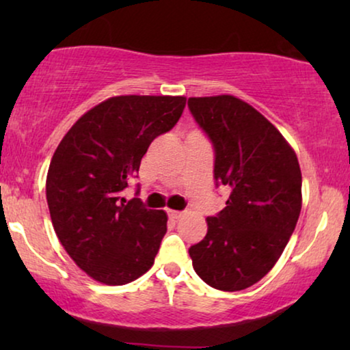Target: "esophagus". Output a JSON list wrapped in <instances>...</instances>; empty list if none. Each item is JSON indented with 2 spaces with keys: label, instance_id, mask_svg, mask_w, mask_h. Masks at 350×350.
Masks as SVG:
<instances>
[{
  "label": "esophagus",
  "instance_id": "obj_1",
  "mask_svg": "<svg viewBox=\"0 0 350 350\" xmlns=\"http://www.w3.org/2000/svg\"><path fill=\"white\" fill-rule=\"evenodd\" d=\"M167 215H169L170 219H178L181 217V212H176V210H167Z\"/></svg>",
  "mask_w": 350,
  "mask_h": 350
}]
</instances>
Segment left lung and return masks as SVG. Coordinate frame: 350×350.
Masks as SVG:
<instances>
[{"label": "left lung", "instance_id": "1", "mask_svg": "<svg viewBox=\"0 0 350 350\" xmlns=\"http://www.w3.org/2000/svg\"><path fill=\"white\" fill-rule=\"evenodd\" d=\"M188 107L213 145L217 185L229 189L226 207L207 218V236L189 248L193 267L213 288L245 290L274 267L298 223V157L241 98L191 97Z\"/></svg>", "mask_w": 350, "mask_h": 350}]
</instances>
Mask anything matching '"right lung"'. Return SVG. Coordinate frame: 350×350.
Instances as JSON below:
<instances>
[{"instance_id":"obj_1","label":"right lung","mask_w":350,"mask_h":350,"mask_svg":"<svg viewBox=\"0 0 350 350\" xmlns=\"http://www.w3.org/2000/svg\"><path fill=\"white\" fill-rule=\"evenodd\" d=\"M185 105L170 95L111 97L83 114L57 146L46 180L51 219L71 260L94 280L129 284L154 262L167 215L121 193Z\"/></svg>"}]
</instances>
